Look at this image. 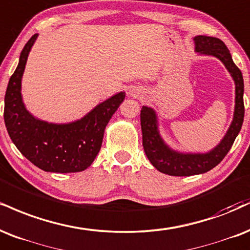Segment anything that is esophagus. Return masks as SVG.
Masks as SVG:
<instances>
[{"label": "esophagus", "instance_id": "esophagus-1", "mask_svg": "<svg viewBox=\"0 0 250 250\" xmlns=\"http://www.w3.org/2000/svg\"><path fill=\"white\" fill-rule=\"evenodd\" d=\"M129 94H130V95H135V94H136V91H133V89H131V91L129 92Z\"/></svg>", "mask_w": 250, "mask_h": 250}]
</instances>
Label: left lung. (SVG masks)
Returning a JSON list of instances; mask_svg holds the SVG:
<instances>
[{"mask_svg":"<svg viewBox=\"0 0 250 250\" xmlns=\"http://www.w3.org/2000/svg\"><path fill=\"white\" fill-rule=\"evenodd\" d=\"M195 52L199 55L213 56L218 58L235 83V107L233 121L220 143L205 154L179 152L171 149L162 138L158 130V120L152 108L143 106L141 109V128H142L143 149L146 157L161 172L169 176H193L205 173L215 167L228 154L234 141L241 130L245 104H243V78L241 71L234 64L229 50L222 41L208 36H195L193 38Z\"/></svg>","mask_w":250,"mask_h":250,"instance_id":"1","label":"left lung"}]
</instances>
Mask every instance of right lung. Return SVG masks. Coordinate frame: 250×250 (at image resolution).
<instances>
[{"instance_id":"1","label":"right lung","mask_w":250,"mask_h":250,"mask_svg":"<svg viewBox=\"0 0 250 250\" xmlns=\"http://www.w3.org/2000/svg\"><path fill=\"white\" fill-rule=\"evenodd\" d=\"M38 34L23 47L17 68L9 80L4 98V123L16 148L32 164L46 172L70 173L86 170L101 149L106 125L125 93L101 102L85 116L70 123H49L35 117L22 99V77Z\"/></svg>"}]
</instances>
